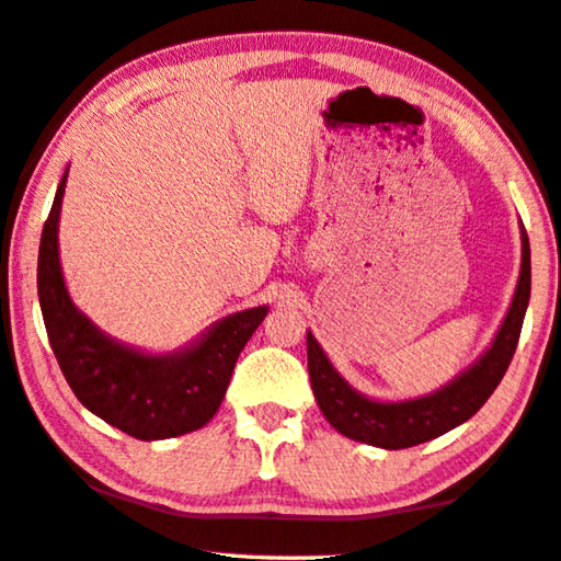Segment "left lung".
<instances>
[{"instance_id":"obj_1","label":"left lung","mask_w":561,"mask_h":561,"mask_svg":"<svg viewBox=\"0 0 561 561\" xmlns=\"http://www.w3.org/2000/svg\"><path fill=\"white\" fill-rule=\"evenodd\" d=\"M531 287V264H529V237L522 227V270L515 289V299L497 331L492 346L474 364L453 378L448 386L431 396L413 398V401L383 403L354 391L339 371L331 366L319 341L307 331V358L311 391L327 421L346 438L376 445L386 450L413 448L425 440L453 431L455 425L480 411L492 391L500 386L512 356H515L522 321L529 304Z\"/></svg>"}]
</instances>
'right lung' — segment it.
<instances>
[{
    "mask_svg": "<svg viewBox=\"0 0 561 561\" xmlns=\"http://www.w3.org/2000/svg\"><path fill=\"white\" fill-rule=\"evenodd\" d=\"M66 173L39 244L36 287L54 356L76 398L113 428L163 440L203 428L220 408L237 356L267 307L237 311L175 354L153 356L103 334L73 307L59 264V213Z\"/></svg>",
    "mask_w": 561,
    "mask_h": 561,
    "instance_id": "obj_1",
    "label": "right lung"
}]
</instances>
